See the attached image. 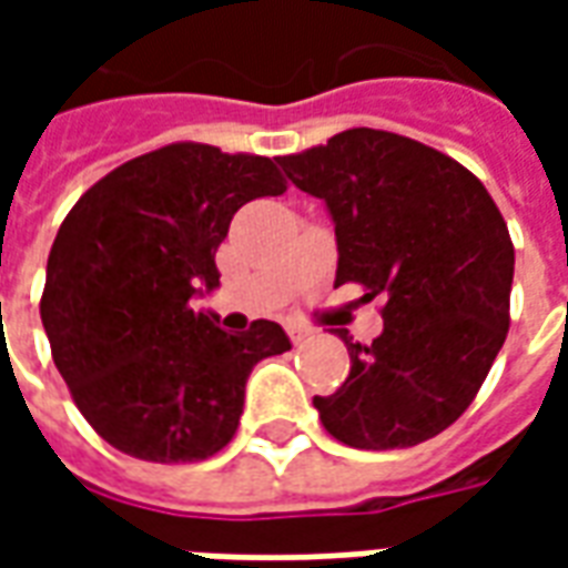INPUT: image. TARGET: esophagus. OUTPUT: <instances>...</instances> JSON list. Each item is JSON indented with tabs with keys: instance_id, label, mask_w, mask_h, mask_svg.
I'll use <instances>...</instances> for the list:
<instances>
[{
	"instance_id": "obj_1",
	"label": "esophagus",
	"mask_w": 568,
	"mask_h": 568,
	"mask_svg": "<svg viewBox=\"0 0 568 568\" xmlns=\"http://www.w3.org/2000/svg\"><path fill=\"white\" fill-rule=\"evenodd\" d=\"M310 334H313V332H310L307 325H288V337H292V344H295V346L307 344Z\"/></svg>"
}]
</instances>
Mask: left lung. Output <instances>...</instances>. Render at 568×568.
Instances as JSON below:
<instances>
[{
	"label": "left lung",
	"instance_id": "left-lung-1",
	"mask_svg": "<svg viewBox=\"0 0 568 568\" xmlns=\"http://www.w3.org/2000/svg\"><path fill=\"white\" fill-rule=\"evenodd\" d=\"M301 191L325 200L337 280L383 297V334L349 349V377L313 405L332 438L395 450L463 417L508 334L514 243L475 173L389 130L353 128L276 158Z\"/></svg>",
	"mask_w": 568,
	"mask_h": 568
}]
</instances>
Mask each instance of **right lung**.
<instances>
[{
  "mask_svg": "<svg viewBox=\"0 0 568 568\" xmlns=\"http://www.w3.org/2000/svg\"><path fill=\"white\" fill-rule=\"evenodd\" d=\"M271 158L173 142L88 187L57 231L39 313L72 402L115 450L200 463L234 438L261 358L292 349L276 322L227 334L191 297L240 206L280 197Z\"/></svg>",
  "mask_w": 568,
  "mask_h": 568,
  "instance_id": "add662e5",
  "label": "right lung"
}]
</instances>
